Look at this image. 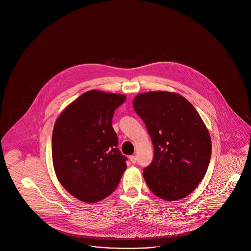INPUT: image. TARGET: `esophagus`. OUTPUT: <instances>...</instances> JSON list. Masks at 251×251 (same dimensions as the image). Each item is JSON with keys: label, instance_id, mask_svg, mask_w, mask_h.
Instances as JSON below:
<instances>
[{"label": "esophagus", "instance_id": "1", "mask_svg": "<svg viewBox=\"0 0 251 251\" xmlns=\"http://www.w3.org/2000/svg\"><path fill=\"white\" fill-rule=\"evenodd\" d=\"M130 160H131V162L132 164H135V163H136V157L134 155H131V157H130Z\"/></svg>", "mask_w": 251, "mask_h": 251}]
</instances>
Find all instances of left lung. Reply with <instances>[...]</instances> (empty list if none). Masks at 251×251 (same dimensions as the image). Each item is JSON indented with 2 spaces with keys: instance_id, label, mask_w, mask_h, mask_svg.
<instances>
[{
  "instance_id": "1",
  "label": "left lung",
  "mask_w": 251,
  "mask_h": 251,
  "mask_svg": "<svg viewBox=\"0 0 251 251\" xmlns=\"http://www.w3.org/2000/svg\"><path fill=\"white\" fill-rule=\"evenodd\" d=\"M133 109L142 119L154 148L144 179L162 200L187 197L202 180L212 154V141L200 114L182 96L151 91L136 96Z\"/></svg>"
}]
</instances>
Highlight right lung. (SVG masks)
<instances>
[{"label":"right lung","mask_w":251,"mask_h":251,"mask_svg":"<svg viewBox=\"0 0 251 251\" xmlns=\"http://www.w3.org/2000/svg\"><path fill=\"white\" fill-rule=\"evenodd\" d=\"M120 94L90 90L77 98L55 121L51 153L56 177L81 201L95 203L116 190L127 158L118 149L114 112Z\"/></svg>","instance_id":"1"}]
</instances>
